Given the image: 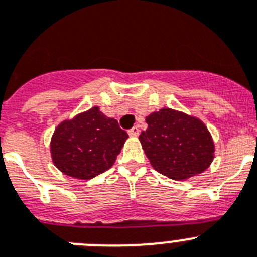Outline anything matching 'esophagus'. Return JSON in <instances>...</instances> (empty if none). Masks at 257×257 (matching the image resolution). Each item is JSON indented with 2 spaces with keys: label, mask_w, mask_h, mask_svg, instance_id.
<instances>
[{
  "label": "esophagus",
  "mask_w": 257,
  "mask_h": 257,
  "mask_svg": "<svg viewBox=\"0 0 257 257\" xmlns=\"http://www.w3.org/2000/svg\"><path fill=\"white\" fill-rule=\"evenodd\" d=\"M128 133L131 137H137L138 134H140V128H138V126H133V128H132Z\"/></svg>",
  "instance_id": "esophagus-1"
}]
</instances>
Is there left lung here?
Wrapping results in <instances>:
<instances>
[{"instance_id": "left-lung-1", "label": "left lung", "mask_w": 257, "mask_h": 257, "mask_svg": "<svg viewBox=\"0 0 257 257\" xmlns=\"http://www.w3.org/2000/svg\"><path fill=\"white\" fill-rule=\"evenodd\" d=\"M140 141L152 168L174 180H187L211 165L215 145L202 120L164 107L146 116Z\"/></svg>"}]
</instances>
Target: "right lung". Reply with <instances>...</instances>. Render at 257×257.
Returning <instances> with one entry per match:
<instances>
[{"label":"right lung","mask_w":257,"mask_h":257,"mask_svg":"<svg viewBox=\"0 0 257 257\" xmlns=\"http://www.w3.org/2000/svg\"><path fill=\"white\" fill-rule=\"evenodd\" d=\"M128 133L98 106L62 120L51 137L52 163L62 174L88 180L114 165Z\"/></svg>","instance_id":"1"}]
</instances>
